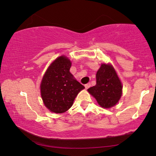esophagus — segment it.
<instances>
[{
    "label": "esophagus",
    "instance_id": "34e87169",
    "mask_svg": "<svg viewBox=\"0 0 156 156\" xmlns=\"http://www.w3.org/2000/svg\"><path fill=\"white\" fill-rule=\"evenodd\" d=\"M84 87H85V89H89V88L90 87H91V84H90V83H87V84H86L85 85H84Z\"/></svg>",
    "mask_w": 156,
    "mask_h": 156
}]
</instances>
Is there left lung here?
I'll return each instance as SVG.
<instances>
[{"instance_id": "obj_1", "label": "left lung", "mask_w": 156, "mask_h": 156, "mask_svg": "<svg viewBox=\"0 0 156 156\" xmlns=\"http://www.w3.org/2000/svg\"><path fill=\"white\" fill-rule=\"evenodd\" d=\"M96 84L87 91L100 107L110 109L118 104L122 94V84L111 63H102L96 73Z\"/></svg>"}]
</instances>
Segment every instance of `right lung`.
Listing matches in <instances>:
<instances>
[{"label":"right lung","instance_id":"right-lung-1","mask_svg":"<svg viewBox=\"0 0 156 156\" xmlns=\"http://www.w3.org/2000/svg\"><path fill=\"white\" fill-rule=\"evenodd\" d=\"M72 62L62 55L56 58L42 78L41 95L43 104L49 112L65 113L70 109L79 92L84 89L69 70Z\"/></svg>","mask_w":156,"mask_h":156}]
</instances>
